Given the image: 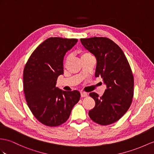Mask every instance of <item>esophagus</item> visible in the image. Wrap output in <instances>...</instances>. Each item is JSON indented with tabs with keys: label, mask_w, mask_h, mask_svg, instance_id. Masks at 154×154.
Masks as SVG:
<instances>
[{
	"label": "esophagus",
	"mask_w": 154,
	"mask_h": 154,
	"mask_svg": "<svg viewBox=\"0 0 154 154\" xmlns=\"http://www.w3.org/2000/svg\"><path fill=\"white\" fill-rule=\"evenodd\" d=\"M81 97H87L88 96V94L86 93H85V92H81Z\"/></svg>",
	"instance_id": "1"
}]
</instances>
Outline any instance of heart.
<instances>
[{
    "instance_id": "1",
    "label": "heart",
    "mask_w": 154,
    "mask_h": 154,
    "mask_svg": "<svg viewBox=\"0 0 154 154\" xmlns=\"http://www.w3.org/2000/svg\"><path fill=\"white\" fill-rule=\"evenodd\" d=\"M80 56H81L82 60L84 59H85V58H88V57H93L91 54H89V52H87V51H80ZM69 59V56H67L66 59H65V63L68 61Z\"/></svg>"
}]
</instances>
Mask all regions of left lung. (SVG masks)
<instances>
[{"instance_id": "1", "label": "left lung", "mask_w": 154, "mask_h": 154, "mask_svg": "<svg viewBox=\"0 0 154 154\" xmlns=\"http://www.w3.org/2000/svg\"><path fill=\"white\" fill-rule=\"evenodd\" d=\"M80 41L96 57L95 77L101 76L106 85L102 97L89 93L95 106L89 116L98 124H112L126 113L132 103L134 78L130 65L122 49L109 38L93 37Z\"/></svg>"}]
</instances>
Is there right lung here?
Wrapping results in <instances>:
<instances>
[{
  "label": "right lung",
  "mask_w": 154,
  "mask_h": 154,
  "mask_svg": "<svg viewBox=\"0 0 154 154\" xmlns=\"http://www.w3.org/2000/svg\"><path fill=\"white\" fill-rule=\"evenodd\" d=\"M77 42L76 38H49L36 48L25 65V99L32 114L45 125L65 123L80 100L78 91H65L55 86L58 76L63 74L64 56Z\"/></svg>",
  "instance_id": "obj_1"
}]
</instances>
